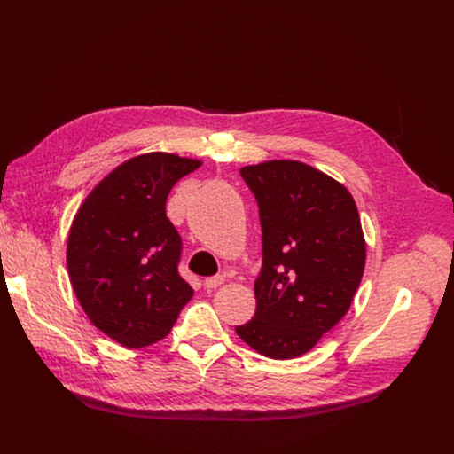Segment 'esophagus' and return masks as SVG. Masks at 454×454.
I'll return each mask as SVG.
<instances>
[{
    "mask_svg": "<svg viewBox=\"0 0 454 454\" xmlns=\"http://www.w3.org/2000/svg\"><path fill=\"white\" fill-rule=\"evenodd\" d=\"M223 283H224V276H211V278H206V279H204V287H206L207 291H213V289L221 287Z\"/></svg>",
    "mask_w": 454,
    "mask_h": 454,
    "instance_id": "obj_1",
    "label": "esophagus"
}]
</instances>
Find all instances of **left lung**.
<instances>
[{"label":"left lung","instance_id":"left-lung-1","mask_svg":"<svg viewBox=\"0 0 454 454\" xmlns=\"http://www.w3.org/2000/svg\"><path fill=\"white\" fill-rule=\"evenodd\" d=\"M241 176L257 200L263 265L255 315L235 333L270 359H294L342 320L359 289V211L342 184L301 161L248 165Z\"/></svg>","mask_w":454,"mask_h":454}]
</instances>
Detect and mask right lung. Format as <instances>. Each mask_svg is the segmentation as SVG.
<instances>
[{
	"label": "right lung",
	"instance_id": "add662e5",
	"mask_svg": "<svg viewBox=\"0 0 454 454\" xmlns=\"http://www.w3.org/2000/svg\"><path fill=\"white\" fill-rule=\"evenodd\" d=\"M199 160L136 156L101 180L67 237V272L91 324L125 348L161 340L193 289L180 276L182 239L167 219L173 185Z\"/></svg>",
	"mask_w": 454,
	"mask_h": 454
}]
</instances>
